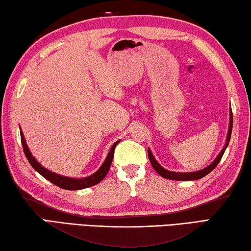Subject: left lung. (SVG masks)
<instances>
[{"label":"left lung","mask_w":251,"mask_h":251,"mask_svg":"<svg viewBox=\"0 0 251 251\" xmlns=\"http://www.w3.org/2000/svg\"><path fill=\"white\" fill-rule=\"evenodd\" d=\"M231 130H232V111H231V108H230V110H229V126H228V132H227L225 146H224V148L222 149L221 152H219V154L216 156V159H215L212 162V163H210L208 166H206V168H204L203 170L195 171V172H187V173L172 172V171H169V170H166L164 168H162L159 162L155 160V157L153 156L150 149H148L149 159H150V162H151V164L153 166V169H154L156 172L161 175L162 177L173 179V181H195V179H200L201 177H204L205 175H207L208 173L212 172V171L215 168H216L217 164L219 163V161L222 160L224 153H225V150L227 149L228 144H229V141H230Z\"/></svg>","instance_id":"8db88e82"}]
</instances>
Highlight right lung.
<instances>
[{"instance_id": "right-lung-1", "label": "right lung", "mask_w": 251, "mask_h": 251, "mask_svg": "<svg viewBox=\"0 0 251 251\" xmlns=\"http://www.w3.org/2000/svg\"><path fill=\"white\" fill-rule=\"evenodd\" d=\"M20 131H21V141H22V146H23L24 153H25L26 157H27L29 164L33 166V169L35 171H37V172L41 174L42 176L48 179V181L51 182L52 184H55L56 186L64 188V190H69V191L83 190V188L94 186V185H96V184H98L102 181L105 175H107V173L109 172L110 166H111L114 148H116L117 144L120 142V140H119V141L114 142L112 144V147H111V149H110V152L108 153L107 157H105L103 163L101 164V166L99 168V170L97 171V172L89 175V176H86L82 178H75V177L64 176V175L54 173V172H51V171L47 170L46 168H44V166L32 155V153H30L27 144H26L23 132H22L21 129H20Z\"/></svg>"}]
</instances>
